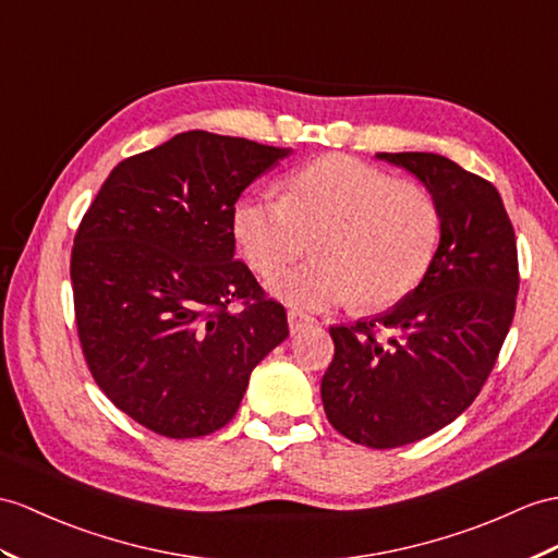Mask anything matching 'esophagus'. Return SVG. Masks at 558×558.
<instances>
[{"label": "esophagus", "instance_id": "34e87169", "mask_svg": "<svg viewBox=\"0 0 558 558\" xmlns=\"http://www.w3.org/2000/svg\"><path fill=\"white\" fill-rule=\"evenodd\" d=\"M315 324H317V319L305 315V312L289 310V329H291V333H301V331L307 329V326H315Z\"/></svg>", "mask_w": 558, "mask_h": 558}]
</instances>
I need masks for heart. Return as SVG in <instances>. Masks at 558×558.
Segmentation results:
<instances>
[{
  "instance_id": "obj_1",
  "label": "heart",
  "mask_w": 558,
  "mask_h": 558,
  "mask_svg": "<svg viewBox=\"0 0 558 558\" xmlns=\"http://www.w3.org/2000/svg\"><path fill=\"white\" fill-rule=\"evenodd\" d=\"M234 236L257 275L269 277L317 235V262L279 272L269 293L303 310L355 301L386 307L410 293L440 236L438 203L424 186L400 182L350 156H326L295 170L281 196H243Z\"/></svg>"
}]
</instances>
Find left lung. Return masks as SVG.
Returning a JSON list of instances; mask_svg holds the SVG:
<instances>
[{
  "instance_id": "8db88e82",
  "label": "left lung",
  "mask_w": 558,
  "mask_h": 558,
  "mask_svg": "<svg viewBox=\"0 0 558 558\" xmlns=\"http://www.w3.org/2000/svg\"><path fill=\"white\" fill-rule=\"evenodd\" d=\"M376 158L412 172L436 198L440 243L398 305L331 326L322 402L348 440L390 450L452 424L481 392L515 312L519 255L505 203L483 177L438 154Z\"/></svg>"
}]
</instances>
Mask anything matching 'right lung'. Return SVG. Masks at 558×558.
<instances>
[{"label": "right lung", "instance_id": "1", "mask_svg": "<svg viewBox=\"0 0 558 558\" xmlns=\"http://www.w3.org/2000/svg\"><path fill=\"white\" fill-rule=\"evenodd\" d=\"M291 148L192 130L111 170L75 234L80 345L118 410L166 438L236 414L287 310L234 260V206ZM239 302L242 307H228Z\"/></svg>", "mask_w": 558, "mask_h": 558}]
</instances>
